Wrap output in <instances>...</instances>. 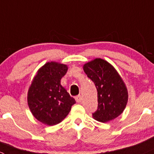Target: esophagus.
<instances>
[{
	"mask_svg": "<svg viewBox=\"0 0 154 154\" xmlns=\"http://www.w3.org/2000/svg\"><path fill=\"white\" fill-rule=\"evenodd\" d=\"M82 100V97L81 95H78V96L75 97V100L77 103H81Z\"/></svg>",
	"mask_w": 154,
	"mask_h": 154,
	"instance_id": "34e87169",
	"label": "esophagus"
}]
</instances>
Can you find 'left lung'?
Returning <instances> with one entry per match:
<instances>
[{"instance_id": "1", "label": "left lung", "mask_w": 154, "mask_h": 154, "mask_svg": "<svg viewBox=\"0 0 154 154\" xmlns=\"http://www.w3.org/2000/svg\"><path fill=\"white\" fill-rule=\"evenodd\" d=\"M83 69L97 91L98 107L92 115L93 118L106 122L121 115L128 103V93L113 66L101 58H95L84 64Z\"/></svg>"}]
</instances>
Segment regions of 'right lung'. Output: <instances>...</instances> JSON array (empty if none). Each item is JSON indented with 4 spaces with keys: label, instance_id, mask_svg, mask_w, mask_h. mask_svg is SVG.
<instances>
[{
    "label": "right lung",
    "instance_id": "add662e5",
    "mask_svg": "<svg viewBox=\"0 0 154 154\" xmlns=\"http://www.w3.org/2000/svg\"><path fill=\"white\" fill-rule=\"evenodd\" d=\"M68 70L66 64L51 61L37 71L29 86L27 102L31 112L47 125L60 123L66 117L75 100L61 85Z\"/></svg>",
    "mask_w": 154,
    "mask_h": 154
}]
</instances>
